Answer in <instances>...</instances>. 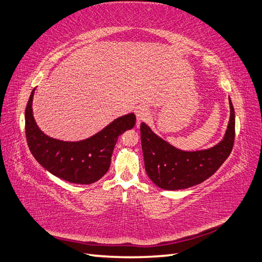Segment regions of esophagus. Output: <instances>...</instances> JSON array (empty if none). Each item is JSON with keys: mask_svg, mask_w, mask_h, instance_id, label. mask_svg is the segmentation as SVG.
I'll use <instances>...</instances> for the list:
<instances>
[{"mask_svg": "<svg viewBox=\"0 0 262 262\" xmlns=\"http://www.w3.org/2000/svg\"><path fill=\"white\" fill-rule=\"evenodd\" d=\"M149 115V111L147 107L144 106H139L136 110V116H137V120H138V124L140 123V122H143L144 120H147Z\"/></svg>", "mask_w": 262, "mask_h": 262, "instance_id": "obj_1", "label": "esophagus"}]
</instances>
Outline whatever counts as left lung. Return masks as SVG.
I'll use <instances>...</instances> for the list:
<instances>
[{
	"label": "left lung",
	"mask_w": 262,
	"mask_h": 262,
	"mask_svg": "<svg viewBox=\"0 0 262 262\" xmlns=\"http://www.w3.org/2000/svg\"><path fill=\"white\" fill-rule=\"evenodd\" d=\"M230 108L231 116L223 140L207 150L182 151L173 148L141 123V146L149 178L158 187L168 190L188 188L210 178L233 149L235 115L231 100Z\"/></svg>",
	"instance_id": "1"
}]
</instances>
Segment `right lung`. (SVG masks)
<instances>
[{
	"label": "right lung",
	"mask_w": 262,
	"mask_h": 262,
	"mask_svg": "<svg viewBox=\"0 0 262 262\" xmlns=\"http://www.w3.org/2000/svg\"><path fill=\"white\" fill-rule=\"evenodd\" d=\"M32 91L26 107V138L36 160L52 175L73 184H93L101 179L111 165L119 137L136 124V115L113 121L97 135L78 142L49 138L39 130L32 115Z\"/></svg>",
	"instance_id": "add662e5"
}]
</instances>
